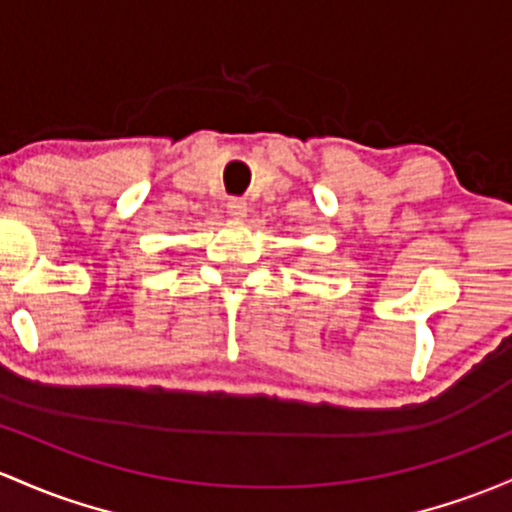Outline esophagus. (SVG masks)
Listing matches in <instances>:
<instances>
[{
    "mask_svg": "<svg viewBox=\"0 0 512 512\" xmlns=\"http://www.w3.org/2000/svg\"><path fill=\"white\" fill-rule=\"evenodd\" d=\"M226 209H228V216H233V218H245L247 211H250L243 199H230Z\"/></svg>",
    "mask_w": 512,
    "mask_h": 512,
    "instance_id": "34e87169",
    "label": "esophagus"
}]
</instances>
